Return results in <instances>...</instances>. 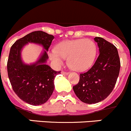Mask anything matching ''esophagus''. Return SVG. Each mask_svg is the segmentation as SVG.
<instances>
[{
    "label": "esophagus",
    "instance_id": "1",
    "mask_svg": "<svg viewBox=\"0 0 131 131\" xmlns=\"http://www.w3.org/2000/svg\"><path fill=\"white\" fill-rule=\"evenodd\" d=\"M62 74L64 75H67L68 74V72H65V71H62Z\"/></svg>",
    "mask_w": 131,
    "mask_h": 131
}]
</instances>
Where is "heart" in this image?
I'll use <instances>...</instances> for the list:
<instances>
[{"instance_id":"heart-1","label":"heart","mask_w":131,"mask_h":131,"mask_svg":"<svg viewBox=\"0 0 131 131\" xmlns=\"http://www.w3.org/2000/svg\"><path fill=\"white\" fill-rule=\"evenodd\" d=\"M97 53L95 42L89 39H77L62 41L49 53L56 67H60L67 58L69 66L74 70L83 71L94 63Z\"/></svg>"}]
</instances>
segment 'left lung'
Wrapping results in <instances>:
<instances>
[{
    "label": "left lung",
    "instance_id": "obj_1",
    "mask_svg": "<svg viewBox=\"0 0 131 131\" xmlns=\"http://www.w3.org/2000/svg\"><path fill=\"white\" fill-rule=\"evenodd\" d=\"M94 40L99 46V56L89 71L80 74L78 83L72 87L79 99L86 104L102 101L111 94L120 68L116 48L102 37Z\"/></svg>",
    "mask_w": 131,
    "mask_h": 131
}]
</instances>
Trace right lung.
<instances>
[{
  "label": "right lung",
  "instance_id": "add662e5",
  "mask_svg": "<svg viewBox=\"0 0 131 131\" xmlns=\"http://www.w3.org/2000/svg\"><path fill=\"white\" fill-rule=\"evenodd\" d=\"M53 39V35L43 31H34L18 39L10 50L7 64L10 83L18 97L31 105H41L48 100L55 88V76L60 71H54L45 64L48 59L47 51H44L36 63L26 65L21 59V50L28 42H34L42 45L48 51Z\"/></svg>",
  "mask_w": 131,
  "mask_h": 131
}]
</instances>
